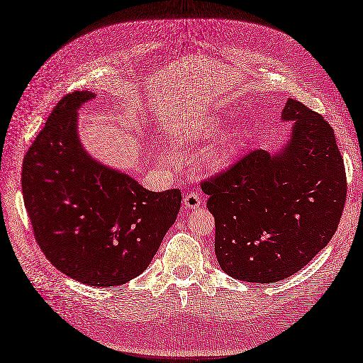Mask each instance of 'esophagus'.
I'll use <instances>...</instances> for the list:
<instances>
[{"instance_id": "1", "label": "esophagus", "mask_w": 363, "mask_h": 363, "mask_svg": "<svg viewBox=\"0 0 363 363\" xmlns=\"http://www.w3.org/2000/svg\"><path fill=\"white\" fill-rule=\"evenodd\" d=\"M202 205V196H200L199 191L196 190H190L184 194V206L190 208V209H196Z\"/></svg>"}]
</instances>
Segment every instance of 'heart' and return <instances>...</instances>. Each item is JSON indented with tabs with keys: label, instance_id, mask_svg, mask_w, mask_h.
<instances>
[{
	"label": "heart",
	"instance_id": "1",
	"mask_svg": "<svg viewBox=\"0 0 363 363\" xmlns=\"http://www.w3.org/2000/svg\"><path fill=\"white\" fill-rule=\"evenodd\" d=\"M227 147H229V143H224L223 147H220L218 151L212 152V155H211V161H212V163H220V161H221L223 157H224V154H225V151H227Z\"/></svg>",
	"mask_w": 363,
	"mask_h": 363
}]
</instances>
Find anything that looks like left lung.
Masks as SVG:
<instances>
[{"mask_svg":"<svg viewBox=\"0 0 363 363\" xmlns=\"http://www.w3.org/2000/svg\"><path fill=\"white\" fill-rule=\"evenodd\" d=\"M286 150H254L202 182L216 217L221 269L248 283H275L310 263L337 232L347 177L332 127L289 99Z\"/></svg>","mask_w":363,"mask_h":363,"instance_id":"1","label":"left lung"}]
</instances>
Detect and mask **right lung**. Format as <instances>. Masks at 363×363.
<instances>
[{
    "label": "right lung",
    "instance_id": "1",
    "mask_svg": "<svg viewBox=\"0 0 363 363\" xmlns=\"http://www.w3.org/2000/svg\"><path fill=\"white\" fill-rule=\"evenodd\" d=\"M92 92L67 94L23 157L22 194L48 260L80 283L113 287L151 263L177 220L181 190L154 193L94 161L76 134Z\"/></svg>",
    "mask_w": 363,
    "mask_h": 363
}]
</instances>
